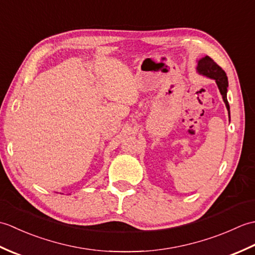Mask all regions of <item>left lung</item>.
I'll use <instances>...</instances> for the list:
<instances>
[{
    "instance_id": "obj_1",
    "label": "left lung",
    "mask_w": 255,
    "mask_h": 255,
    "mask_svg": "<svg viewBox=\"0 0 255 255\" xmlns=\"http://www.w3.org/2000/svg\"><path fill=\"white\" fill-rule=\"evenodd\" d=\"M197 72L199 74H203L205 77L209 79H213L216 81L218 85V89L220 91V94L223 95V100L226 104L227 110L229 112L230 116V107L228 100H227V88H228V78L227 74L221 69L217 63H216L210 57L206 56L197 61Z\"/></svg>"
}]
</instances>
